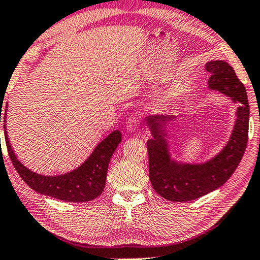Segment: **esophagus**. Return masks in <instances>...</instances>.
I'll return each instance as SVG.
<instances>
[{"label": "esophagus", "instance_id": "34e87169", "mask_svg": "<svg viewBox=\"0 0 260 260\" xmlns=\"http://www.w3.org/2000/svg\"><path fill=\"white\" fill-rule=\"evenodd\" d=\"M127 131L128 132H136L138 129V126H140V117H137L136 115H132L128 119L127 122Z\"/></svg>", "mask_w": 260, "mask_h": 260}]
</instances>
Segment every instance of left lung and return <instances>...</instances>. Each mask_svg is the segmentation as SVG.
I'll return each instance as SVG.
<instances>
[{
  "label": "left lung",
  "mask_w": 260,
  "mask_h": 260,
  "mask_svg": "<svg viewBox=\"0 0 260 260\" xmlns=\"http://www.w3.org/2000/svg\"><path fill=\"white\" fill-rule=\"evenodd\" d=\"M206 70L210 73L208 89L225 94L232 103L238 104L229 140L212 158L203 162L174 158L165 128L178 116L149 115L145 118L152 134L147 141L150 183L158 195L171 202L194 201L219 188L236 171L248 142L249 104L244 84L232 66L221 59L207 62Z\"/></svg>",
  "instance_id": "left-lung-1"
}]
</instances>
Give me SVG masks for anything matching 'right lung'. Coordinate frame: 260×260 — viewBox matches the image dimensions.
Listing matches in <instances>:
<instances>
[{"label": "right lung", "instance_id": "1", "mask_svg": "<svg viewBox=\"0 0 260 260\" xmlns=\"http://www.w3.org/2000/svg\"><path fill=\"white\" fill-rule=\"evenodd\" d=\"M7 110L8 103L5 105L3 117L5 143H7L10 158L16 172L26 185L39 194L71 203L93 201L102 194L106 183L108 164L118 144L122 142V134L118 129L112 132L110 135L99 143L88 157L75 170L61 175H54V176L42 175L23 165L14 153L7 131ZM0 112H2V108Z\"/></svg>", "mask_w": 260, "mask_h": 260}]
</instances>
